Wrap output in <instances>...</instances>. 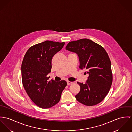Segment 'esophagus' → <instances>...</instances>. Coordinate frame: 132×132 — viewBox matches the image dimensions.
I'll use <instances>...</instances> for the list:
<instances>
[{"mask_svg": "<svg viewBox=\"0 0 132 132\" xmlns=\"http://www.w3.org/2000/svg\"><path fill=\"white\" fill-rule=\"evenodd\" d=\"M73 82H71V81H67V85H71Z\"/></svg>", "mask_w": 132, "mask_h": 132, "instance_id": "34e87169", "label": "esophagus"}]
</instances>
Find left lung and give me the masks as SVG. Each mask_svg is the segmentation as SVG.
<instances>
[{"mask_svg": "<svg viewBox=\"0 0 132 132\" xmlns=\"http://www.w3.org/2000/svg\"><path fill=\"white\" fill-rule=\"evenodd\" d=\"M66 49L76 54L79 68L88 74L85 84L77 82L80 90L75 96L76 100L87 106L101 102L110 90L112 82L111 64L102 46L87 38L69 42Z\"/></svg>", "mask_w": 132, "mask_h": 132, "instance_id": "8db88e82", "label": "left lung"}]
</instances>
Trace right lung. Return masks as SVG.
Listing matches in <instances>:
<instances>
[{
    "label": "right lung",
    "instance_id": "obj_1",
    "mask_svg": "<svg viewBox=\"0 0 132 132\" xmlns=\"http://www.w3.org/2000/svg\"><path fill=\"white\" fill-rule=\"evenodd\" d=\"M65 43L45 41L35 44L27 51L22 62V82L30 98L42 108L52 107L59 102L66 87L65 80H48L52 59Z\"/></svg>",
    "mask_w": 132,
    "mask_h": 132
}]
</instances>
